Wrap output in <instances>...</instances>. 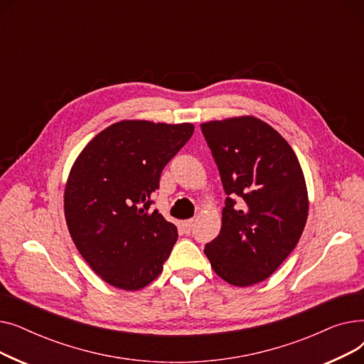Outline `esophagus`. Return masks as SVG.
<instances>
[{"label":"esophagus","mask_w":364,"mask_h":364,"mask_svg":"<svg viewBox=\"0 0 364 364\" xmlns=\"http://www.w3.org/2000/svg\"><path fill=\"white\" fill-rule=\"evenodd\" d=\"M181 225H183L184 230L188 233L190 230H192V227H193V220H186V221L181 223Z\"/></svg>","instance_id":"esophagus-1"}]
</instances>
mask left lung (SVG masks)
I'll list each match as a JSON object with an SVG mask.
<instances>
[{
    "instance_id": "8db88e82",
    "label": "left lung",
    "mask_w": 364,
    "mask_h": 364,
    "mask_svg": "<svg viewBox=\"0 0 364 364\" xmlns=\"http://www.w3.org/2000/svg\"><path fill=\"white\" fill-rule=\"evenodd\" d=\"M200 129L227 195L221 232L205 254L223 280L255 284L288 258L307 223L301 165L288 141L258 118L211 121Z\"/></svg>"
}]
</instances>
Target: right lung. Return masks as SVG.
<instances>
[{
    "label": "right lung",
    "mask_w": 364,
    "mask_h": 364,
    "mask_svg": "<svg viewBox=\"0 0 364 364\" xmlns=\"http://www.w3.org/2000/svg\"><path fill=\"white\" fill-rule=\"evenodd\" d=\"M193 131L192 124L121 121L76 158L65 188L66 224L82 258L114 288L139 291L162 273L178 233L151 211V195Z\"/></svg>",
    "instance_id": "add662e5"
}]
</instances>
